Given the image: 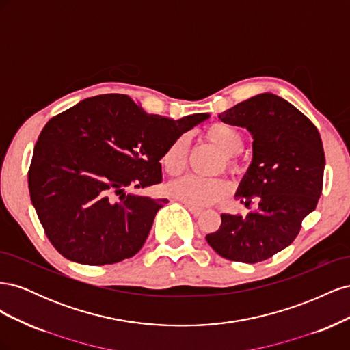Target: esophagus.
<instances>
[{"label": "esophagus", "mask_w": 350, "mask_h": 350, "mask_svg": "<svg viewBox=\"0 0 350 350\" xmlns=\"http://www.w3.org/2000/svg\"><path fill=\"white\" fill-rule=\"evenodd\" d=\"M185 207L189 210V213L194 215V216H200L201 213H203V208H200V207H194V206H189V204H185Z\"/></svg>", "instance_id": "1"}]
</instances>
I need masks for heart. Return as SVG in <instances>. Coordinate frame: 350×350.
I'll use <instances>...</instances> for the list:
<instances>
[{
  "instance_id": "heart-1",
  "label": "heart",
  "mask_w": 350,
  "mask_h": 350,
  "mask_svg": "<svg viewBox=\"0 0 350 350\" xmlns=\"http://www.w3.org/2000/svg\"><path fill=\"white\" fill-rule=\"evenodd\" d=\"M206 139L215 144L225 154V165L228 171L238 174L241 171L239 163L235 161V154L241 153L243 147L242 134L229 124L215 122L208 125L204 131ZM188 139L181 135L175 139L162 156V166L165 172L176 176L184 172L187 166ZM229 183L224 178H201L196 175L184 176L167 185V193L174 198L194 207H204L220 203L229 194Z\"/></svg>"
}]
</instances>
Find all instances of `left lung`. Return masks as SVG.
Wrapping results in <instances>:
<instances>
[{"label": "left lung", "mask_w": 350, "mask_h": 350, "mask_svg": "<svg viewBox=\"0 0 350 350\" xmlns=\"http://www.w3.org/2000/svg\"><path fill=\"white\" fill-rule=\"evenodd\" d=\"M219 118L252 134V162L237 198L247 207L256 200L258 208L247 216L224 213L206 239L226 260L260 262L289 247L315 210L323 191V142L299 109L273 93L243 100Z\"/></svg>", "instance_id": "8db88e82"}]
</instances>
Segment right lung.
Returning a JSON list of instances; mask_svg holds the SVG:
<instances>
[{
    "label": "right lung",
    "mask_w": 350,
    "mask_h": 350,
    "mask_svg": "<svg viewBox=\"0 0 350 350\" xmlns=\"http://www.w3.org/2000/svg\"><path fill=\"white\" fill-rule=\"evenodd\" d=\"M207 118L149 115L116 93L84 99L51 118L27 181L31 204L61 256L88 266L135 256L167 200L126 189L161 184L169 144Z\"/></svg>",
    "instance_id": "1"
}]
</instances>
